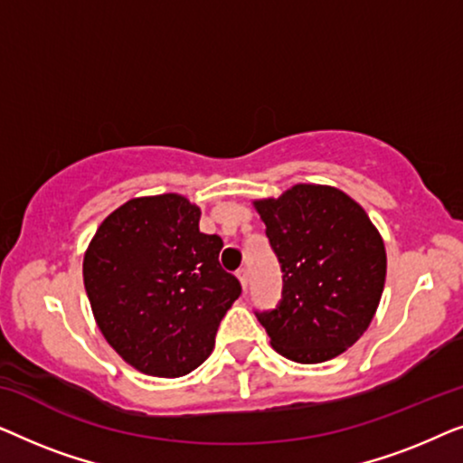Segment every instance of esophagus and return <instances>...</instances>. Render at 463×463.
<instances>
[{
    "mask_svg": "<svg viewBox=\"0 0 463 463\" xmlns=\"http://www.w3.org/2000/svg\"><path fill=\"white\" fill-rule=\"evenodd\" d=\"M236 278L240 280V284H242V288L249 287V269L240 268V269L236 271Z\"/></svg>",
    "mask_w": 463,
    "mask_h": 463,
    "instance_id": "esophagus-1",
    "label": "esophagus"
}]
</instances>
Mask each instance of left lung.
<instances>
[{"label":"left lung","instance_id":"8db88e82","mask_svg":"<svg viewBox=\"0 0 463 463\" xmlns=\"http://www.w3.org/2000/svg\"><path fill=\"white\" fill-rule=\"evenodd\" d=\"M282 265V301L257 314L284 358L318 364L363 337L385 284V246L364 208L331 185L299 183L255 200Z\"/></svg>","mask_w":463,"mask_h":463}]
</instances>
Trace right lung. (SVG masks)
Returning <instances> with one entry per match:
<instances>
[{
    "label": "right lung",
    "instance_id": "obj_1",
    "mask_svg": "<svg viewBox=\"0 0 463 463\" xmlns=\"http://www.w3.org/2000/svg\"><path fill=\"white\" fill-rule=\"evenodd\" d=\"M223 240L200 232L185 195L132 198L88 244L84 287L113 350L151 377H183L204 363L242 293L219 263Z\"/></svg>",
    "mask_w": 463,
    "mask_h": 463
}]
</instances>
